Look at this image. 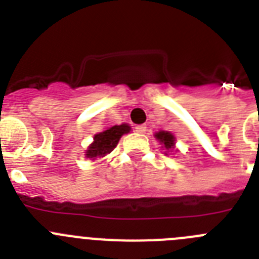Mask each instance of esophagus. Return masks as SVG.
Instances as JSON below:
<instances>
[{
    "instance_id": "1",
    "label": "esophagus",
    "mask_w": 259,
    "mask_h": 259,
    "mask_svg": "<svg viewBox=\"0 0 259 259\" xmlns=\"http://www.w3.org/2000/svg\"><path fill=\"white\" fill-rule=\"evenodd\" d=\"M146 130H147L146 125H137V126H135V132L141 133V134L146 133Z\"/></svg>"
}]
</instances>
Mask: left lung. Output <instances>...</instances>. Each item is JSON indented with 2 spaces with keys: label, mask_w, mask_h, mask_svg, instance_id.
Wrapping results in <instances>:
<instances>
[{
  "label": "left lung",
  "mask_w": 259,
  "mask_h": 259,
  "mask_svg": "<svg viewBox=\"0 0 259 259\" xmlns=\"http://www.w3.org/2000/svg\"><path fill=\"white\" fill-rule=\"evenodd\" d=\"M156 138L158 139V141L161 142L162 144H164V148L165 150H171L174 147V135L173 134H170V133L167 132H158L156 133L155 135Z\"/></svg>",
  "instance_id": "8db88e82"
}]
</instances>
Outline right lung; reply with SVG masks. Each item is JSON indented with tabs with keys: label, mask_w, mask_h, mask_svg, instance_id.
I'll return each instance as SVG.
<instances>
[{
	"label": "right lung",
	"mask_w": 259,
	"mask_h": 259,
	"mask_svg": "<svg viewBox=\"0 0 259 259\" xmlns=\"http://www.w3.org/2000/svg\"><path fill=\"white\" fill-rule=\"evenodd\" d=\"M130 132V126L126 124L115 125L104 132L99 133L94 137V142L90 144L89 150L86 151V156L90 158L103 157L107 153L112 152L117 146L118 141L124 134Z\"/></svg>",
	"instance_id": "right-lung-1"
}]
</instances>
